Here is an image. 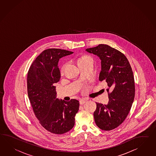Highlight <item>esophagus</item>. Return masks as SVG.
Wrapping results in <instances>:
<instances>
[{
	"mask_svg": "<svg viewBox=\"0 0 156 156\" xmlns=\"http://www.w3.org/2000/svg\"><path fill=\"white\" fill-rule=\"evenodd\" d=\"M87 100L86 99H80V105H83L84 103H86Z\"/></svg>",
	"mask_w": 156,
	"mask_h": 156,
	"instance_id": "obj_1",
	"label": "esophagus"
}]
</instances>
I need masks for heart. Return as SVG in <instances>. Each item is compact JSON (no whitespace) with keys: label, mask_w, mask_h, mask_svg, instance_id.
<instances>
[{"label":"heart","mask_w":156,"mask_h":156,"mask_svg":"<svg viewBox=\"0 0 156 156\" xmlns=\"http://www.w3.org/2000/svg\"><path fill=\"white\" fill-rule=\"evenodd\" d=\"M92 60V58L91 56H84L83 57H80V58L79 59H78V64L80 63V62H83V61H87V60ZM65 68V65L62 67V70H64V69Z\"/></svg>","instance_id":"heart-1"}]
</instances>
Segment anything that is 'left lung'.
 Masks as SVG:
<instances>
[{"mask_svg": "<svg viewBox=\"0 0 156 156\" xmlns=\"http://www.w3.org/2000/svg\"><path fill=\"white\" fill-rule=\"evenodd\" d=\"M86 51L101 60L99 80H104L109 87L108 104L96 103L95 123L100 129L110 131L125 121L132 106L135 91L133 72L125 55L108 45L101 44Z\"/></svg>", "mask_w": 156, "mask_h": 156, "instance_id": "1", "label": "left lung"}]
</instances>
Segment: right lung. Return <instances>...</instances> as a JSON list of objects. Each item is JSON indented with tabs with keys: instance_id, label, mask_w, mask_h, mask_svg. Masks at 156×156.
Segmentation results:
<instances>
[{
	"instance_id": "add662e5",
	"label": "right lung",
	"mask_w": 156,
	"mask_h": 156,
	"mask_svg": "<svg viewBox=\"0 0 156 156\" xmlns=\"http://www.w3.org/2000/svg\"><path fill=\"white\" fill-rule=\"evenodd\" d=\"M73 53L57 48L44 50L33 61L27 73V94L34 113L41 125L51 133L62 134L72 129L79 110L77 100L57 99L53 86L61 77L60 58Z\"/></svg>"
}]
</instances>
